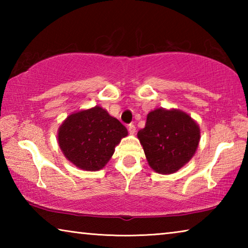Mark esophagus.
<instances>
[{
	"label": "esophagus",
	"instance_id": "34e87169",
	"mask_svg": "<svg viewBox=\"0 0 248 248\" xmlns=\"http://www.w3.org/2000/svg\"><path fill=\"white\" fill-rule=\"evenodd\" d=\"M128 130H129V133H130V134H134V133H136V125H134L133 124H129Z\"/></svg>",
	"mask_w": 248,
	"mask_h": 248
}]
</instances>
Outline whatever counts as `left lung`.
Returning <instances> with one entry per match:
<instances>
[{
  "mask_svg": "<svg viewBox=\"0 0 248 248\" xmlns=\"http://www.w3.org/2000/svg\"><path fill=\"white\" fill-rule=\"evenodd\" d=\"M151 169L159 174H173L194 156L200 129L191 117L178 109L157 108L146 117L138 132Z\"/></svg>",
  "mask_w": 248,
  "mask_h": 248,
  "instance_id": "obj_1",
  "label": "left lung"
}]
</instances>
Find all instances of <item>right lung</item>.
Returning <instances> with one entry per match:
<instances>
[{"mask_svg": "<svg viewBox=\"0 0 248 248\" xmlns=\"http://www.w3.org/2000/svg\"><path fill=\"white\" fill-rule=\"evenodd\" d=\"M127 128L102 107L95 106L70 115L58 131L59 146L64 156L84 170H99L127 137Z\"/></svg>", "mask_w": 248, "mask_h": 248, "instance_id": "obj_1", "label": "right lung"}]
</instances>
